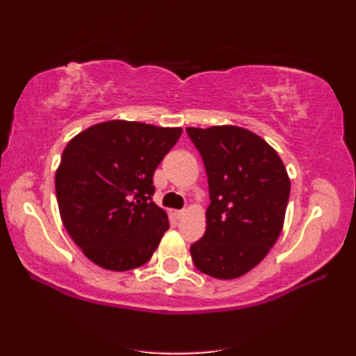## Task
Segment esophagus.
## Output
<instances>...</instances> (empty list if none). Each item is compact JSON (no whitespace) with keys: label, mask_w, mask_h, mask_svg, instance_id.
I'll return each mask as SVG.
<instances>
[{"label":"esophagus","mask_w":356,"mask_h":356,"mask_svg":"<svg viewBox=\"0 0 356 356\" xmlns=\"http://www.w3.org/2000/svg\"><path fill=\"white\" fill-rule=\"evenodd\" d=\"M172 215H173V218H177V220H179V218H183L184 210H173Z\"/></svg>","instance_id":"esophagus-1"}]
</instances>
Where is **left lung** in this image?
Listing matches in <instances>:
<instances>
[{
  "label": "left lung",
  "mask_w": 356,
  "mask_h": 356,
  "mask_svg": "<svg viewBox=\"0 0 356 356\" xmlns=\"http://www.w3.org/2000/svg\"><path fill=\"white\" fill-rule=\"evenodd\" d=\"M209 177L204 237L191 245L194 266L220 280L250 272L275 245L285 222L289 177L273 147L237 125L188 127Z\"/></svg>",
  "instance_id": "obj_1"
}]
</instances>
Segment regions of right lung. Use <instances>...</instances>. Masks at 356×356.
Returning <instances> with one entry per match:
<instances>
[{
  "mask_svg": "<svg viewBox=\"0 0 356 356\" xmlns=\"http://www.w3.org/2000/svg\"><path fill=\"white\" fill-rule=\"evenodd\" d=\"M181 134L114 119L65 146L56 172L60 218L94 264L124 272L151 259L168 229L165 210L151 200L152 175Z\"/></svg>",
  "mask_w": 356,
  "mask_h": 356,
  "instance_id": "1",
  "label": "right lung"
}]
</instances>
